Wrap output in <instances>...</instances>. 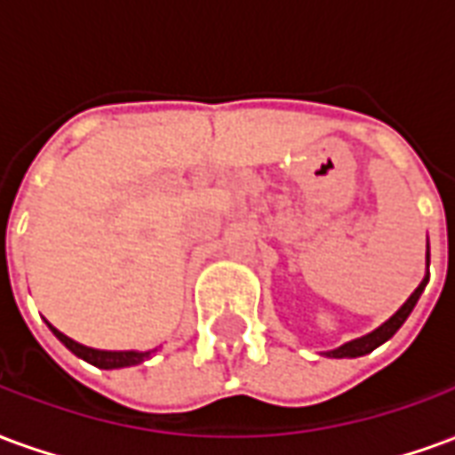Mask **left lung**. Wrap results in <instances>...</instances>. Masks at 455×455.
Returning <instances> with one entry per match:
<instances>
[{"instance_id":"left-lung-1","label":"left lung","mask_w":455,"mask_h":455,"mask_svg":"<svg viewBox=\"0 0 455 455\" xmlns=\"http://www.w3.org/2000/svg\"><path fill=\"white\" fill-rule=\"evenodd\" d=\"M427 267H429V241H427ZM427 283H429V275L421 280L419 287H417V290L410 295V299H407V302H404V305H402L400 309H397V312L385 322V324L378 326L375 331L361 336V339H353V341L343 343V346H339V348H334V351H326V355H331V358H358V355H365V353L375 351L380 343H385L387 339H392V336L397 334V329L407 322V316L411 315V309H414L417 299H419L421 292H424Z\"/></svg>"}]
</instances>
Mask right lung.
<instances>
[{
    "label": "right lung",
    "instance_id": "right-lung-1",
    "mask_svg": "<svg viewBox=\"0 0 455 455\" xmlns=\"http://www.w3.org/2000/svg\"><path fill=\"white\" fill-rule=\"evenodd\" d=\"M45 324H48V322H45ZM48 329L53 331L55 339L63 343L68 351H73L77 358L92 363V365H97V368H104V371L139 365V363H143L146 358H150L153 353L158 351V348H153V351H100V348H90V346H83V343L73 341L70 336H65L63 331H58L53 324H48Z\"/></svg>",
    "mask_w": 455,
    "mask_h": 455
}]
</instances>
